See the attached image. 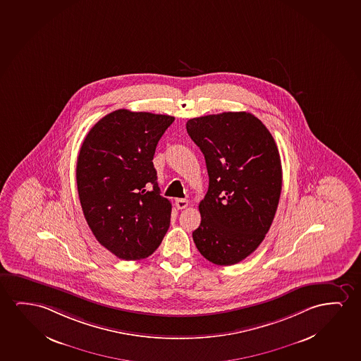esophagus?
I'll return each mask as SVG.
<instances>
[{
  "label": "esophagus",
  "mask_w": 361,
  "mask_h": 361,
  "mask_svg": "<svg viewBox=\"0 0 361 361\" xmlns=\"http://www.w3.org/2000/svg\"><path fill=\"white\" fill-rule=\"evenodd\" d=\"M189 202L187 199H177L176 200V207L178 209H185L188 207Z\"/></svg>",
  "instance_id": "34e87169"
}]
</instances>
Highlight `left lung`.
I'll return each instance as SVG.
<instances>
[{"label":"left lung","instance_id":"obj_1","mask_svg":"<svg viewBox=\"0 0 361 361\" xmlns=\"http://www.w3.org/2000/svg\"><path fill=\"white\" fill-rule=\"evenodd\" d=\"M187 133L209 174L194 244L213 264H238L259 247L274 221L282 189L279 148L250 112L190 118Z\"/></svg>","mask_w":361,"mask_h":361}]
</instances>
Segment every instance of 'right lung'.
Masks as SVG:
<instances>
[{
  "label": "right lung",
  "instance_id": "add662e5",
  "mask_svg": "<svg viewBox=\"0 0 361 361\" xmlns=\"http://www.w3.org/2000/svg\"><path fill=\"white\" fill-rule=\"evenodd\" d=\"M174 117L120 109L97 121L76 161L82 213L97 241L126 261L146 259L162 243L172 204L153 167L157 143Z\"/></svg>",
  "mask_w": 361,
  "mask_h": 361
}]
</instances>
